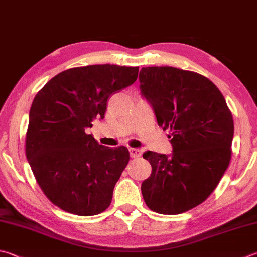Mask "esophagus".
I'll return each instance as SVG.
<instances>
[{"instance_id":"esophagus-1","label":"esophagus","mask_w":257,"mask_h":257,"mask_svg":"<svg viewBox=\"0 0 257 257\" xmlns=\"http://www.w3.org/2000/svg\"><path fill=\"white\" fill-rule=\"evenodd\" d=\"M130 156H131V158H139V157H141L142 156V151L141 150H139V149H134V148H130Z\"/></svg>"}]
</instances>
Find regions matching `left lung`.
<instances>
[{"mask_svg":"<svg viewBox=\"0 0 257 257\" xmlns=\"http://www.w3.org/2000/svg\"><path fill=\"white\" fill-rule=\"evenodd\" d=\"M139 79L173 147L171 156L143 153L152 167L141 186L143 199L159 214H182L204 202L228 168L233 115L217 86L197 72L145 67Z\"/></svg>","mask_w":257,"mask_h":257,"instance_id":"1","label":"left lung"}]
</instances>
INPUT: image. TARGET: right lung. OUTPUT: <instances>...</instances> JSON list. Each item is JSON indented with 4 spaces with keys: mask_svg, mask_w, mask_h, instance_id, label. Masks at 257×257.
I'll return each instance as SVG.
<instances>
[{
    "mask_svg": "<svg viewBox=\"0 0 257 257\" xmlns=\"http://www.w3.org/2000/svg\"><path fill=\"white\" fill-rule=\"evenodd\" d=\"M139 67L90 65L60 72L38 91L26 135V156L53 205L78 216L98 215L127 166V148L100 145L86 130L104 118L107 99L132 85Z\"/></svg>",
    "mask_w": 257,
    "mask_h": 257,
    "instance_id": "right-lung-1",
    "label": "right lung"
}]
</instances>
